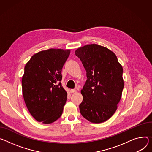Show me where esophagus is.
<instances>
[{"label": "esophagus", "mask_w": 152, "mask_h": 152, "mask_svg": "<svg viewBox=\"0 0 152 152\" xmlns=\"http://www.w3.org/2000/svg\"><path fill=\"white\" fill-rule=\"evenodd\" d=\"M70 91L71 93H75L76 91V90H75V89H72V90H70Z\"/></svg>", "instance_id": "1"}]
</instances>
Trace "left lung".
I'll use <instances>...</instances> for the list:
<instances>
[{
	"label": "left lung",
	"mask_w": 152,
	"mask_h": 152,
	"mask_svg": "<svg viewBox=\"0 0 152 152\" xmlns=\"http://www.w3.org/2000/svg\"><path fill=\"white\" fill-rule=\"evenodd\" d=\"M75 54L87 77L80 90L83 101L80 112L92 123L104 122L113 115L121 100L124 86L122 66L112 51L98 44L79 47Z\"/></svg>",
	"instance_id": "obj_1"
}]
</instances>
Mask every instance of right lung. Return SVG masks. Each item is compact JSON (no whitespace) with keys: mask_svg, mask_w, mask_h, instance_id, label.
<instances>
[{"mask_svg":"<svg viewBox=\"0 0 152 152\" xmlns=\"http://www.w3.org/2000/svg\"><path fill=\"white\" fill-rule=\"evenodd\" d=\"M70 50L51 48L39 51L25 66L22 94L31 115L48 124L62 115L67 92L61 85L62 68Z\"/></svg>","mask_w":152,"mask_h":152,"instance_id":"obj_1","label":"right lung"}]
</instances>
